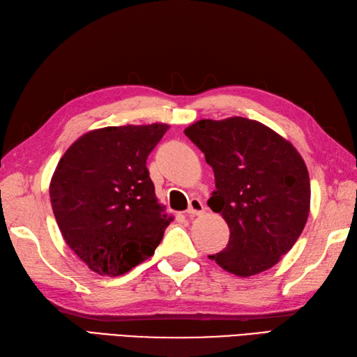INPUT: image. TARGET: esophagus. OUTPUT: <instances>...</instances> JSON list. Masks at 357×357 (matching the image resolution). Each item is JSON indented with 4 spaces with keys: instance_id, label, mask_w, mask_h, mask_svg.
<instances>
[{
    "instance_id": "esophagus-1",
    "label": "esophagus",
    "mask_w": 357,
    "mask_h": 357,
    "mask_svg": "<svg viewBox=\"0 0 357 357\" xmlns=\"http://www.w3.org/2000/svg\"><path fill=\"white\" fill-rule=\"evenodd\" d=\"M204 211H206V207H204L202 199L192 198V199H190V202H189V208L186 211V213H188L189 218H194V216L203 215Z\"/></svg>"
}]
</instances>
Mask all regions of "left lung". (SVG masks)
<instances>
[{
    "label": "left lung",
    "mask_w": 357,
    "mask_h": 357,
    "mask_svg": "<svg viewBox=\"0 0 357 357\" xmlns=\"http://www.w3.org/2000/svg\"><path fill=\"white\" fill-rule=\"evenodd\" d=\"M185 135L213 168L208 207L230 229L229 244L208 256L225 271H266L294 247L310 208V180L300 153L253 119H199Z\"/></svg>",
    "instance_id": "left-lung-1"
}]
</instances>
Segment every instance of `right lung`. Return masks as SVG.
Wrapping results in <instances>:
<instances>
[{
	"instance_id": "add662e5",
	"label": "right lung",
	"mask_w": 357,
	"mask_h": 357,
	"mask_svg": "<svg viewBox=\"0 0 357 357\" xmlns=\"http://www.w3.org/2000/svg\"><path fill=\"white\" fill-rule=\"evenodd\" d=\"M169 126L104 127L59 160L50 198L63 239L92 271L121 275L154 255L172 221L158 203L146 158Z\"/></svg>"
}]
</instances>
